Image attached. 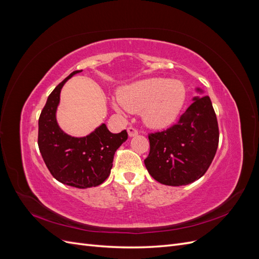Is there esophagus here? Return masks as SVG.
Instances as JSON below:
<instances>
[{
    "instance_id": "esophagus-1",
    "label": "esophagus",
    "mask_w": 259,
    "mask_h": 259,
    "mask_svg": "<svg viewBox=\"0 0 259 259\" xmlns=\"http://www.w3.org/2000/svg\"><path fill=\"white\" fill-rule=\"evenodd\" d=\"M127 133H128V136L130 137H134V136L138 135V131L135 127H133V126H130L127 128Z\"/></svg>"
}]
</instances>
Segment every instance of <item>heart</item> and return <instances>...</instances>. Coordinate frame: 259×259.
<instances>
[{
  "label": "heart",
  "instance_id": "obj_1",
  "mask_svg": "<svg viewBox=\"0 0 259 259\" xmlns=\"http://www.w3.org/2000/svg\"><path fill=\"white\" fill-rule=\"evenodd\" d=\"M119 100L113 103L116 111L143 110V119L148 126L164 128L177 119L184 107L186 88L182 81L151 77L121 90Z\"/></svg>",
  "mask_w": 259,
  "mask_h": 259
}]
</instances>
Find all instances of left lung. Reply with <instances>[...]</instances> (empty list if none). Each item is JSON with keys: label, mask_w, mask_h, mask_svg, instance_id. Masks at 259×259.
<instances>
[{"label": "left lung", "mask_w": 259, "mask_h": 259, "mask_svg": "<svg viewBox=\"0 0 259 259\" xmlns=\"http://www.w3.org/2000/svg\"><path fill=\"white\" fill-rule=\"evenodd\" d=\"M198 93L203 94L199 88ZM177 124L149 134L150 152L145 165L156 182L189 185L205 174L219 140L218 123L208 96H195Z\"/></svg>", "instance_id": "left-lung-1"}]
</instances>
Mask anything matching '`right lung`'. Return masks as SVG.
<instances>
[{"mask_svg": "<svg viewBox=\"0 0 259 259\" xmlns=\"http://www.w3.org/2000/svg\"><path fill=\"white\" fill-rule=\"evenodd\" d=\"M70 73L51 93L38 119L37 144L42 158L51 174L59 183L71 187H96L110 175L114 153L127 139V132L112 134L101 124L84 137H73L62 131L56 119L60 92L65 83L74 74Z\"/></svg>", "mask_w": 259, "mask_h": 259, "instance_id": "right-lung-1", "label": "right lung"}]
</instances>
